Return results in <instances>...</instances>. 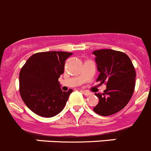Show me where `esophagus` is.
Here are the masks:
<instances>
[{
	"mask_svg": "<svg viewBox=\"0 0 151 151\" xmlns=\"http://www.w3.org/2000/svg\"><path fill=\"white\" fill-rule=\"evenodd\" d=\"M81 92H82L83 94H85V96H90V95H91V92H88V91H81Z\"/></svg>",
	"mask_w": 151,
	"mask_h": 151,
	"instance_id": "1",
	"label": "esophagus"
}]
</instances>
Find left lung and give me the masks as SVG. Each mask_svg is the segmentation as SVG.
Segmentation results:
<instances>
[{
    "label": "left lung",
    "mask_w": 151,
    "mask_h": 151,
    "mask_svg": "<svg viewBox=\"0 0 151 151\" xmlns=\"http://www.w3.org/2000/svg\"><path fill=\"white\" fill-rule=\"evenodd\" d=\"M99 75L96 81L105 83L103 93H95L99 103L93 108L96 114L109 116L118 112L129 103L135 85V70L128 55L112 49L93 52Z\"/></svg>",
    "instance_id": "obj_1"
}]
</instances>
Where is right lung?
Instances as JSON below:
<instances>
[{
	"mask_svg": "<svg viewBox=\"0 0 151 151\" xmlns=\"http://www.w3.org/2000/svg\"><path fill=\"white\" fill-rule=\"evenodd\" d=\"M73 53L38 52L27 59L19 74V92L26 106L41 117L58 114L66 106L73 90L60 89L58 78L63 73L65 60Z\"/></svg>",
	"mask_w": 151,
	"mask_h": 151,
	"instance_id": "obj_1",
	"label": "right lung"
}]
</instances>
